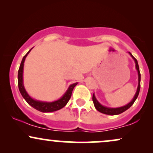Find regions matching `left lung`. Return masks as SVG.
<instances>
[{
	"label": "left lung",
	"instance_id": "1",
	"mask_svg": "<svg viewBox=\"0 0 153 153\" xmlns=\"http://www.w3.org/2000/svg\"><path fill=\"white\" fill-rule=\"evenodd\" d=\"M129 54H130L131 57H132L133 59H134L135 62V67H136V70L137 71V73H138V86H137V89L136 94H135L132 100H131L128 104L122 107H118V108H109V107L103 106V105H101V103L98 101V100L96 99V96H95V95L94 94V95H93V101H94V106L95 108H96V110L99 111L101 112V113H103L104 114H108V115L120 114H122L124 111H125L126 110H127L128 108H130V107L132 106L133 103H134L135 100L137 99L139 93H140V80H141V75H140V68H139L137 60L133 57V55L130 53V52H129Z\"/></svg>",
	"mask_w": 153,
	"mask_h": 153
}]
</instances>
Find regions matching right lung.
<instances>
[{"label": "right lung", "mask_w": 153, "mask_h": 153, "mask_svg": "<svg viewBox=\"0 0 153 153\" xmlns=\"http://www.w3.org/2000/svg\"><path fill=\"white\" fill-rule=\"evenodd\" d=\"M31 50H32V48H31V50L25 54V56L23 57L20 67H19V69L18 71V85L19 91H20L23 98L26 100V102L29 103L31 106H32L33 108H34L35 109L39 111L45 112H45H53L55 111L61 109V108L65 106L68 101H69V100L71 97L72 92H73V88H74L75 85L78 84V82H75V83L71 84L69 86V88H68L66 92L65 93L64 95H63L60 99L57 100V101H52V102H47V101H37V100L32 99V98L28 94V93L26 92L24 85V80H23V72H24V61H25L26 57H27L28 54L30 52V51Z\"/></svg>", "instance_id": "1"}]
</instances>
